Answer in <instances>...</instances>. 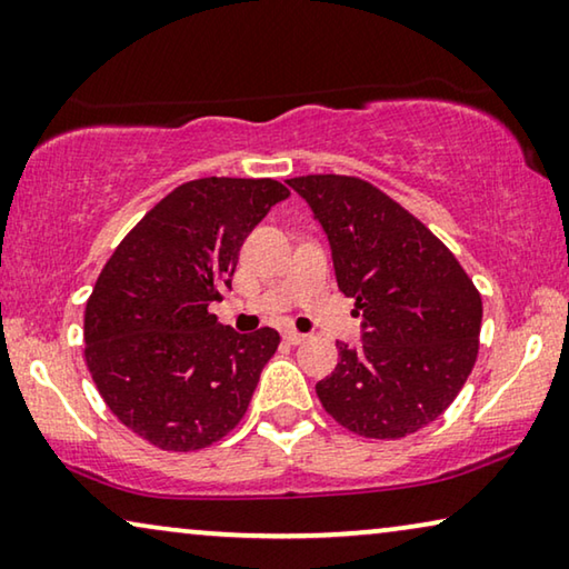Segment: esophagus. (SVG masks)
Listing matches in <instances>:
<instances>
[{
    "label": "esophagus",
    "mask_w": 569,
    "mask_h": 569,
    "mask_svg": "<svg viewBox=\"0 0 569 569\" xmlns=\"http://www.w3.org/2000/svg\"><path fill=\"white\" fill-rule=\"evenodd\" d=\"M305 339H308V336H305V333H300V331H292V328H290V331H284V341H290L292 346H298V343H302Z\"/></svg>",
    "instance_id": "obj_1"
}]
</instances>
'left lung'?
Returning a JSON list of instances; mask_svg holds the SVG:
<instances>
[{
	"mask_svg": "<svg viewBox=\"0 0 569 569\" xmlns=\"http://www.w3.org/2000/svg\"><path fill=\"white\" fill-rule=\"evenodd\" d=\"M331 246L339 290L357 300L361 346L316 385L326 413L367 439L436 421L477 359L482 300L447 246L380 189L353 177L287 179Z\"/></svg>",
	"mask_w": 569,
	"mask_h": 569,
	"instance_id": "obj_1",
	"label": "left lung"
}]
</instances>
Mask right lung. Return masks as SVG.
<instances>
[{"label":"right lung","mask_w":569,"mask_h":569,"mask_svg":"<svg viewBox=\"0 0 569 569\" xmlns=\"http://www.w3.org/2000/svg\"><path fill=\"white\" fill-rule=\"evenodd\" d=\"M287 197L274 179L187 182L146 212L97 279L87 367L118 421L153 447H210L249 408L279 333H238L208 308L230 290L246 236Z\"/></svg>","instance_id":"add662e5"}]
</instances>
